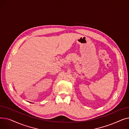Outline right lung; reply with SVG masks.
Listing matches in <instances>:
<instances>
[{
	"label": "right lung",
	"mask_w": 129,
	"mask_h": 129,
	"mask_svg": "<svg viewBox=\"0 0 129 129\" xmlns=\"http://www.w3.org/2000/svg\"><path fill=\"white\" fill-rule=\"evenodd\" d=\"M29 103H30V102H29Z\"/></svg>",
	"instance_id": "1"
}]
</instances>
